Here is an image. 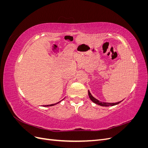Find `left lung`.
<instances>
[{"label":"left lung","mask_w":148,"mask_h":148,"mask_svg":"<svg viewBox=\"0 0 148 148\" xmlns=\"http://www.w3.org/2000/svg\"><path fill=\"white\" fill-rule=\"evenodd\" d=\"M88 95H89V98H90V99L93 102L96 103V104L99 105V106H115V105H117L118 104H119L120 102H121L122 101H119L118 102H115V103H109V102H100L99 100L96 99L95 97H94L90 93V92L88 91Z\"/></svg>","instance_id":"obj_1"}]
</instances>
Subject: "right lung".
Returning a JSON list of instances; mask_svg holds the SVG:
<instances>
[{"instance_id": "1", "label": "right lung", "mask_w": 148, "mask_h": 148, "mask_svg": "<svg viewBox=\"0 0 148 148\" xmlns=\"http://www.w3.org/2000/svg\"><path fill=\"white\" fill-rule=\"evenodd\" d=\"M60 101H59V102H58L57 103H56V104H50V105H46V106H54V105H56V104H58V103H59Z\"/></svg>"}]
</instances>
